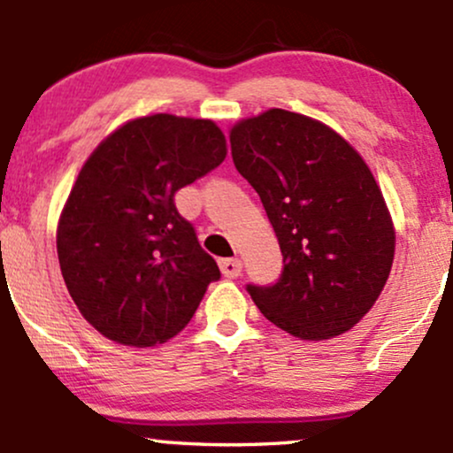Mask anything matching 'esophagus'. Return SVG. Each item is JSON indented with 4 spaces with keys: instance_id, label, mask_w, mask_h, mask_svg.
I'll return each instance as SVG.
<instances>
[{
    "instance_id": "34e87169",
    "label": "esophagus",
    "mask_w": 453,
    "mask_h": 453,
    "mask_svg": "<svg viewBox=\"0 0 453 453\" xmlns=\"http://www.w3.org/2000/svg\"><path fill=\"white\" fill-rule=\"evenodd\" d=\"M219 268H221L223 277H226V279H236V277H241V273H242V262L238 257L221 259Z\"/></svg>"
}]
</instances>
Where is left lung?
<instances>
[{"instance_id":"obj_1","label":"left lung","mask_w":453,"mask_h":453,"mask_svg":"<svg viewBox=\"0 0 453 453\" xmlns=\"http://www.w3.org/2000/svg\"><path fill=\"white\" fill-rule=\"evenodd\" d=\"M230 144L283 253L277 283L247 285L253 303L304 341L351 330L394 262L396 236L375 176L334 129L280 108L236 123Z\"/></svg>"}]
</instances>
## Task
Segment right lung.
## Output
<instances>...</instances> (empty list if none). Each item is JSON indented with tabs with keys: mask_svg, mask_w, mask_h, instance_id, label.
I'll use <instances>...</instances> for the list:
<instances>
[{
	"mask_svg": "<svg viewBox=\"0 0 453 453\" xmlns=\"http://www.w3.org/2000/svg\"><path fill=\"white\" fill-rule=\"evenodd\" d=\"M226 153L209 119L150 114L85 161L61 212L57 256L78 311L106 339L132 347L173 339L221 277L174 194Z\"/></svg>",
	"mask_w": 453,
	"mask_h": 453,
	"instance_id": "1",
	"label": "right lung"
}]
</instances>
